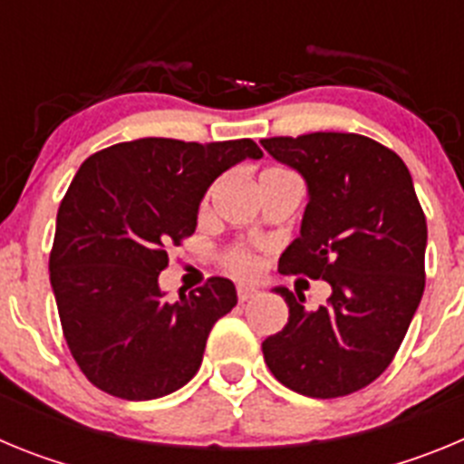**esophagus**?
Segmentation results:
<instances>
[{"instance_id":"obj_1","label":"esophagus","mask_w":464,"mask_h":464,"mask_svg":"<svg viewBox=\"0 0 464 464\" xmlns=\"http://www.w3.org/2000/svg\"><path fill=\"white\" fill-rule=\"evenodd\" d=\"M257 293H260V290H257L256 285H239V288H237V297H239V302H248V299L257 297Z\"/></svg>"}]
</instances>
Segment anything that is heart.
Listing matches in <instances>:
<instances>
[{
  "label": "heart",
  "instance_id": "1",
  "mask_svg": "<svg viewBox=\"0 0 464 464\" xmlns=\"http://www.w3.org/2000/svg\"><path fill=\"white\" fill-rule=\"evenodd\" d=\"M227 265L232 272L241 274V276H251V274H256L257 267H260L257 257L253 256L251 251H244V248H239V251H235V253H229Z\"/></svg>",
  "mask_w": 464,
  "mask_h": 464
}]
</instances>
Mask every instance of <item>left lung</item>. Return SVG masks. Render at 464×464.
I'll use <instances>...</instances> for the list:
<instances>
[{
  "instance_id": "1",
  "label": "left lung",
  "mask_w": 464,
  "mask_h": 464,
  "mask_svg": "<svg viewBox=\"0 0 464 464\" xmlns=\"http://www.w3.org/2000/svg\"><path fill=\"white\" fill-rule=\"evenodd\" d=\"M262 149L306 181L299 237L281 274L330 283L325 306L274 288L288 323L262 342L265 362L285 388L343 397L392 362L425 290L428 225L411 174L397 153L362 134L314 132L262 139Z\"/></svg>"
}]
</instances>
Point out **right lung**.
Wrapping results in <instances>:
<instances>
[{
  "mask_svg": "<svg viewBox=\"0 0 464 464\" xmlns=\"http://www.w3.org/2000/svg\"><path fill=\"white\" fill-rule=\"evenodd\" d=\"M246 158H262L251 139L149 137L109 146L76 171L48 269L69 351L100 391L155 400L197 374L208 332L235 309V283L213 276L167 302L158 276L167 248L195 232L208 186Z\"/></svg>",
  "mask_w": 464,
  "mask_h": 464,
  "instance_id": "1",
  "label": "right lung"
}]
</instances>
